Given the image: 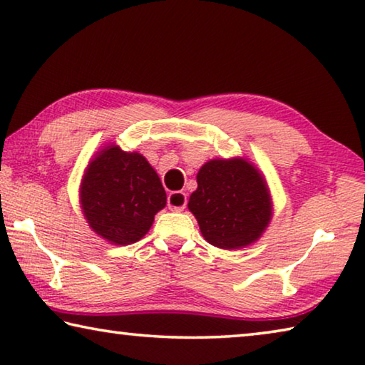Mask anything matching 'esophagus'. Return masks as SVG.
<instances>
[{
	"instance_id": "1",
	"label": "esophagus",
	"mask_w": 365,
	"mask_h": 365,
	"mask_svg": "<svg viewBox=\"0 0 365 365\" xmlns=\"http://www.w3.org/2000/svg\"><path fill=\"white\" fill-rule=\"evenodd\" d=\"M187 205V195L182 190H173L168 194V207L176 212H182Z\"/></svg>"
}]
</instances>
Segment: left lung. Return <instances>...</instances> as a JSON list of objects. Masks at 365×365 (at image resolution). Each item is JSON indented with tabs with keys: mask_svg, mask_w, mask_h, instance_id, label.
<instances>
[{
	"mask_svg": "<svg viewBox=\"0 0 365 365\" xmlns=\"http://www.w3.org/2000/svg\"><path fill=\"white\" fill-rule=\"evenodd\" d=\"M187 207L207 242L226 250L255 242L272 220L270 190L246 158L207 161Z\"/></svg>",
	"mask_w": 365,
	"mask_h": 365,
	"instance_id": "8db88e82",
	"label": "left lung"
}]
</instances>
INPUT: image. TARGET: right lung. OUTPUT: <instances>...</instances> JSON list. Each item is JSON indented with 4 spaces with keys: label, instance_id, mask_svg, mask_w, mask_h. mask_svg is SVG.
<instances>
[{
    "label": "right lung",
    "instance_id": "right-lung-1",
    "mask_svg": "<svg viewBox=\"0 0 365 365\" xmlns=\"http://www.w3.org/2000/svg\"><path fill=\"white\" fill-rule=\"evenodd\" d=\"M166 192L150 163L137 152L108 145L95 155L81 182V207L91 228L116 246L147 235Z\"/></svg>",
    "mask_w": 365,
    "mask_h": 365
}]
</instances>
